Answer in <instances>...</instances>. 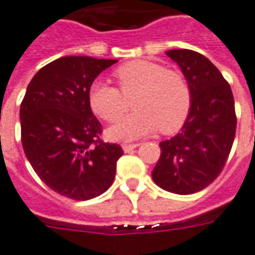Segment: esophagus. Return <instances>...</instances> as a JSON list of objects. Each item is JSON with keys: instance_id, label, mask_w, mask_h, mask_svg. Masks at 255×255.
Segmentation results:
<instances>
[{"instance_id": "esophagus-1", "label": "esophagus", "mask_w": 255, "mask_h": 255, "mask_svg": "<svg viewBox=\"0 0 255 255\" xmlns=\"http://www.w3.org/2000/svg\"><path fill=\"white\" fill-rule=\"evenodd\" d=\"M138 144H123L122 145V147H123V150L126 151V153H129V151H132L134 149V147H137Z\"/></svg>"}]
</instances>
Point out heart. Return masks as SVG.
<instances>
[{"instance_id": "b5f03b06", "label": "heart", "mask_w": 255, "mask_h": 255, "mask_svg": "<svg viewBox=\"0 0 255 255\" xmlns=\"http://www.w3.org/2000/svg\"><path fill=\"white\" fill-rule=\"evenodd\" d=\"M118 88L95 81L88 100L92 110L108 122H117L129 109V100L137 110L110 128L115 140H132L153 133L159 128L164 134L177 131L188 118L192 95L184 75L166 70L149 61H132L117 68Z\"/></svg>"}]
</instances>
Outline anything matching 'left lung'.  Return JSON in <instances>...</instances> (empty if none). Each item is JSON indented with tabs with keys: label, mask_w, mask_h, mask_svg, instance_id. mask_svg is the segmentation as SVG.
<instances>
[{
	"label": "left lung",
	"mask_w": 255,
	"mask_h": 255,
	"mask_svg": "<svg viewBox=\"0 0 255 255\" xmlns=\"http://www.w3.org/2000/svg\"><path fill=\"white\" fill-rule=\"evenodd\" d=\"M166 54L181 68L192 104L180 132L159 142L151 177L171 193L192 194L213 183L226 164L236 133L235 100L230 84L205 55L189 49Z\"/></svg>",
	"instance_id": "left-lung-1"
}]
</instances>
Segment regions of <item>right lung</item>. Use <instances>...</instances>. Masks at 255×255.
I'll return each mask as SVG.
<instances>
[{
    "label": "right lung",
    "instance_id": "right-lung-1",
    "mask_svg": "<svg viewBox=\"0 0 255 255\" xmlns=\"http://www.w3.org/2000/svg\"><path fill=\"white\" fill-rule=\"evenodd\" d=\"M117 62L84 55L55 59L32 78L20 105L25 157L50 189L71 200L106 192L123 155L119 145L100 138L101 123L88 100L95 79Z\"/></svg>",
    "mask_w": 255,
    "mask_h": 255
}]
</instances>
